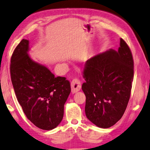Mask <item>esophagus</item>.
<instances>
[{"label": "esophagus", "mask_w": 150, "mask_h": 150, "mask_svg": "<svg viewBox=\"0 0 150 150\" xmlns=\"http://www.w3.org/2000/svg\"><path fill=\"white\" fill-rule=\"evenodd\" d=\"M71 92L73 93H75L77 91L81 90V85L80 81L77 79H73L71 83Z\"/></svg>", "instance_id": "1"}]
</instances>
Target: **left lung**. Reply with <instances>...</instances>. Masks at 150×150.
Wrapping results in <instances>:
<instances>
[{
    "instance_id": "obj_1",
    "label": "left lung",
    "mask_w": 150,
    "mask_h": 150,
    "mask_svg": "<svg viewBox=\"0 0 150 150\" xmlns=\"http://www.w3.org/2000/svg\"><path fill=\"white\" fill-rule=\"evenodd\" d=\"M83 77L87 119L99 127L113 126L126 109L134 80V60L126 42L121 38L117 51L111 49L89 59Z\"/></svg>"
}]
</instances>
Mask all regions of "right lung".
<instances>
[{"label":"right lung","mask_w":150,"mask_h":150,"mask_svg":"<svg viewBox=\"0 0 150 150\" xmlns=\"http://www.w3.org/2000/svg\"><path fill=\"white\" fill-rule=\"evenodd\" d=\"M29 50V41L23 39L14 51L12 83L27 117L40 129L51 130L63 120L70 83L65 77H54L46 66L33 60Z\"/></svg>","instance_id":"obj_1"}]
</instances>
